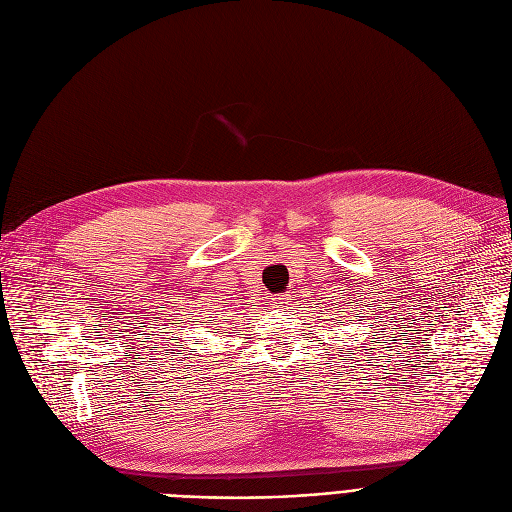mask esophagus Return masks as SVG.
Segmentation results:
<instances>
[{
  "label": "esophagus",
  "instance_id": "obj_1",
  "mask_svg": "<svg viewBox=\"0 0 512 512\" xmlns=\"http://www.w3.org/2000/svg\"><path fill=\"white\" fill-rule=\"evenodd\" d=\"M277 300H285V298H277ZM283 304V302H281Z\"/></svg>",
  "mask_w": 512,
  "mask_h": 512
}]
</instances>
